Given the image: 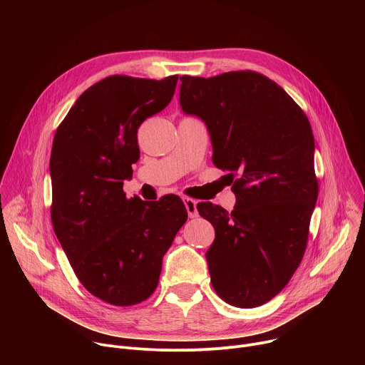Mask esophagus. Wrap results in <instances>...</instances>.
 Segmentation results:
<instances>
[{
	"mask_svg": "<svg viewBox=\"0 0 365 365\" xmlns=\"http://www.w3.org/2000/svg\"><path fill=\"white\" fill-rule=\"evenodd\" d=\"M183 203H185V206H186V211H187L189 218H196V217L199 215V212H197V206H196V205H197V202H196L195 199L185 196V197H183Z\"/></svg>",
	"mask_w": 365,
	"mask_h": 365,
	"instance_id": "34e87169",
	"label": "esophagus"
}]
</instances>
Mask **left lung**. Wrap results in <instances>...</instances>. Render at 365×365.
I'll use <instances>...</instances> for the list:
<instances>
[{"mask_svg": "<svg viewBox=\"0 0 365 365\" xmlns=\"http://www.w3.org/2000/svg\"><path fill=\"white\" fill-rule=\"evenodd\" d=\"M180 81L182 111L205 123L212 162L231 172L237 197L231 214L197 203L199 215L215 228L206 251L212 287L237 307L264 304L289 283L304 254L318 199L314 133L286 91L257 72Z\"/></svg>", "mask_w": 365, "mask_h": 365, "instance_id": "8db88e82", "label": "left lung"}]
</instances>
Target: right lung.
<instances>
[{
    "label": "right lung",
    "mask_w": 365,
    "mask_h": 365,
    "mask_svg": "<svg viewBox=\"0 0 365 365\" xmlns=\"http://www.w3.org/2000/svg\"><path fill=\"white\" fill-rule=\"evenodd\" d=\"M178 78L102 79L76 99L53 138L55 234L83 287L115 306L154 292L163 255L187 220L176 195L148 203L123 190L140 159L137 130L169 106Z\"/></svg>",
    "instance_id": "right-lung-1"
}]
</instances>
